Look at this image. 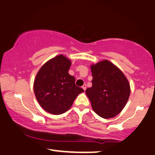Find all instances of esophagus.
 <instances>
[{
    "label": "esophagus",
    "instance_id": "1",
    "mask_svg": "<svg viewBox=\"0 0 155 155\" xmlns=\"http://www.w3.org/2000/svg\"><path fill=\"white\" fill-rule=\"evenodd\" d=\"M82 88H83V90L85 91L86 89V84H84L83 86H82Z\"/></svg>",
    "mask_w": 155,
    "mask_h": 155
}]
</instances>
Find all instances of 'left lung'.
<instances>
[{
  "label": "left lung",
  "mask_w": 155,
  "mask_h": 155,
  "mask_svg": "<svg viewBox=\"0 0 155 155\" xmlns=\"http://www.w3.org/2000/svg\"><path fill=\"white\" fill-rule=\"evenodd\" d=\"M93 86L86 90L97 114L105 119L114 118L125 106L131 93L128 80L112 62L104 60L91 65Z\"/></svg>",
  "instance_id": "8db88e82"
}]
</instances>
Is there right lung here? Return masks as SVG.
<instances>
[{
	"instance_id": "add662e5",
	"label": "right lung",
	"mask_w": 155,
	"mask_h": 155,
	"mask_svg": "<svg viewBox=\"0 0 155 155\" xmlns=\"http://www.w3.org/2000/svg\"><path fill=\"white\" fill-rule=\"evenodd\" d=\"M71 61L60 54L49 60L40 68L34 81V92L38 103L46 112L62 114L72 106L80 93L84 92L75 85L69 75Z\"/></svg>"
}]
</instances>
